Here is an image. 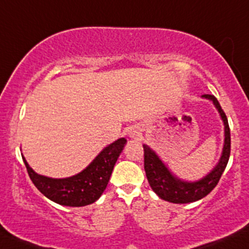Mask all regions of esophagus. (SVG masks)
<instances>
[{"label": "esophagus", "mask_w": 249, "mask_h": 249, "mask_svg": "<svg viewBox=\"0 0 249 249\" xmlns=\"http://www.w3.org/2000/svg\"><path fill=\"white\" fill-rule=\"evenodd\" d=\"M129 135H130V137H132V138H136V137H138V136H139V133H138L137 131H136L135 129H131V130L129 131Z\"/></svg>", "instance_id": "obj_1"}]
</instances>
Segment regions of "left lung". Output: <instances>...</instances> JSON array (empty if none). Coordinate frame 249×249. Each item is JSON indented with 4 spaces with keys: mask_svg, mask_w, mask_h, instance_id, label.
Wrapping results in <instances>:
<instances>
[{
    "mask_svg": "<svg viewBox=\"0 0 249 249\" xmlns=\"http://www.w3.org/2000/svg\"><path fill=\"white\" fill-rule=\"evenodd\" d=\"M202 97L210 99L220 112L221 118L225 124V146H223L222 156L215 166L214 170L204 178L197 182H182L176 178L168 168L163 164L158 156L147 145H143L144 149V170H145L147 181L152 190L163 200L173 203H189L203 198L214 189L220 181L222 173L225 171L231 155V130H229L228 119L225 111L221 107L216 98L212 94H203Z\"/></svg>",
    "mask_w": 249,
    "mask_h": 249,
    "instance_id": "8db88e82",
    "label": "left lung"
}]
</instances>
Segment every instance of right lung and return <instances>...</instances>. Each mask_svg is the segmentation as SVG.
Returning a JSON list of instances; mask_svg holds the SVG:
<instances>
[{
	"mask_svg": "<svg viewBox=\"0 0 249 249\" xmlns=\"http://www.w3.org/2000/svg\"><path fill=\"white\" fill-rule=\"evenodd\" d=\"M125 143L126 139L119 138L106 146L80 174L62 179L37 175L33 171L24 157L22 158L32 182L46 197L61 206L83 207L93 203L102 196Z\"/></svg>",
	"mask_w": 249,
	"mask_h": 249,
	"instance_id": "1",
	"label": "right lung"
}]
</instances>
